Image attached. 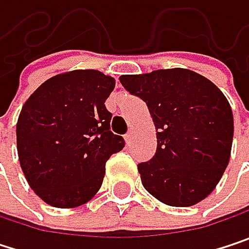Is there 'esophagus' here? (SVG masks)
Segmentation results:
<instances>
[{
  "mask_svg": "<svg viewBox=\"0 0 249 249\" xmlns=\"http://www.w3.org/2000/svg\"><path fill=\"white\" fill-rule=\"evenodd\" d=\"M132 138H134V132H132V131H129L128 134H125V140H126V142H128V144L132 141Z\"/></svg>",
  "mask_w": 249,
  "mask_h": 249,
  "instance_id": "esophagus-1",
  "label": "esophagus"
}]
</instances>
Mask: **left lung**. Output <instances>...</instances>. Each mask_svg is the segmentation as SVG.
<instances>
[{"label":"left lung","instance_id":"obj_1","mask_svg":"<svg viewBox=\"0 0 249 249\" xmlns=\"http://www.w3.org/2000/svg\"><path fill=\"white\" fill-rule=\"evenodd\" d=\"M142 99L157 132L151 160L138 164L144 189L160 202L186 208L203 200L229 163L233 117L225 95L187 69L120 76Z\"/></svg>","mask_w":249,"mask_h":249}]
</instances>
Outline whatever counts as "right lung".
Listing matches in <instances>:
<instances>
[{"mask_svg": "<svg viewBox=\"0 0 249 249\" xmlns=\"http://www.w3.org/2000/svg\"><path fill=\"white\" fill-rule=\"evenodd\" d=\"M115 79L72 71L46 80L24 104L17 150L30 187L54 208H76L101 189L107 160L124 148L105 101Z\"/></svg>", "mask_w": 249, "mask_h": 249, "instance_id": "1", "label": "right lung"}]
</instances>
